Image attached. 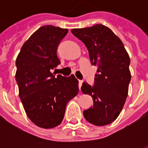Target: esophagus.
<instances>
[{
	"label": "esophagus",
	"instance_id": "34e87169",
	"mask_svg": "<svg viewBox=\"0 0 148 148\" xmlns=\"http://www.w3.org/2000/svg\"><path fill=\"white\" fill-rule=\"evenodd\" d=\"M83 82V81L82 80H79L78 81V87H79V89L81 90V86H82V84Z\"/></svg>",
	"mask_w": 148,
	"mask_h": 148
}]
</instances>
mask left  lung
Instances as JSON below:
<instances>
[{
    "mask_svg": "<svg viewBox=\"0 0 148 148\" xmlns=\"http://www.w3.org/2000/svg\"><path fill=\"white\" fill-rule=\"evenodd\" d=\"M71 32L86 45L90 62L97 67L93 86L84 82L81 88L93 97L84 117L97 126L111 124L124 107L131 81L130 58L121 39L102 24L74 28Z\"/></svg>",
    "mask_w": 148,
    "mask_h": 148,
    "instance_id": "1",
    "label": "left lung"
}]
</instances>
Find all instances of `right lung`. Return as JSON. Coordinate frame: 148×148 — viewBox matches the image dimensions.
I'll return each mask as SVG.
<instances>
[{"instance_id":"add662e5","label":"right lung","mask_w":148,"mask_h":148,"mask_svg":"<svg viewBox=\"0 0 148 148\" xmlns=\"http://www.w3.org/2000/svg\"><path fill=\"white\" fill-rule=\"evenodd\" d=\"M67 29L45 25L24 42L16 60L19 95L28 118L42 128L61 124L66 104L78 93L74 75L55 76L52 70L60 64L59 43Z\"/></svg>"}]
</instances>
